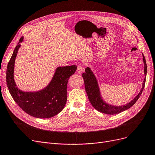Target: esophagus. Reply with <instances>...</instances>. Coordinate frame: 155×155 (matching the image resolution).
Returning a JSON list of instances; mask_svg holds the SVG:
<instances>
[{
  "label": "esophagus",
  "instance_id": "esophagus-1",
  "mask_svg": "<svg viewBox=\"0 0 155 155\" xmlns=\"http://www.w3.org/2000/svg\"><path fill=\"white\" fill-rule=\"evenodd\" d=\"M84 67H83L82 66H81V65H80V66H78L77 67V71L78 73H82V71H84Z\"/></svg>",
  "mask_w": 155,
  "mask_h": 155
}]
</instances>
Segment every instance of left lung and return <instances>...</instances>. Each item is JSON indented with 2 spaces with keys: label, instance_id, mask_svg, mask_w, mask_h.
<instances>
[{
  "label": "left lung",
  "instance_id": "1",
  "mask_svg": "<svg viewBox=\"0 0 155 155\" xmlns=\"http://www.w3.org/2000/svg\"><path fill=\"white\" fill-rule=\"evenodd\" d=\"M143 61L144 63V74H145V78L144 80V82L143 84V87L141 89L140 92L138 95L134 98L133 100L129 103H127L124 106H111L109 104H107L105 103L104 101L102 99L100 95V92L98 84L97 82V80L93 74L92 71L91 69L87 67L85 68V72L82 74V77L84 80V84H85V91L88 96L89 100L92 106L94 108L96 109L97 111L101 112L103 113L108 114V115H116L121 112H122L127 109L130 108L131 106H132L136 102L140 97L141 94H142L143 89L145 86L146 82V76L147 73V65L145 58L143 54Z\"/></svg>",
  "mask_w": 155,
  "mask_h": 155
}]
</instances>
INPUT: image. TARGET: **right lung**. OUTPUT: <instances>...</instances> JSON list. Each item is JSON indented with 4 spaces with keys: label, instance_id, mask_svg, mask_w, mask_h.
Wrapping results in <instances>:
<instances>
[{
    "label": "right lung",
    "instance_id": "1",
    "mask_svg": "<svg viewBox=\"0 0 155 155\" xmlns=\"http://www.w3.org/2000/svg\"><path fill=\"white\" fill-rule=\"evenodd\" d=\"M23 37L19 39V43ZM20 44H18L8 63L6 82L13 99L28 115L39 118H49L61 112L67 100V84L71 75L77 70L75 65L58 67L51 82L43 90L36 92H25L16 87L14 80V67Z\"/></svg>",
    "mask_w": 155,
    "mask_h": 155
}]
</instances>
